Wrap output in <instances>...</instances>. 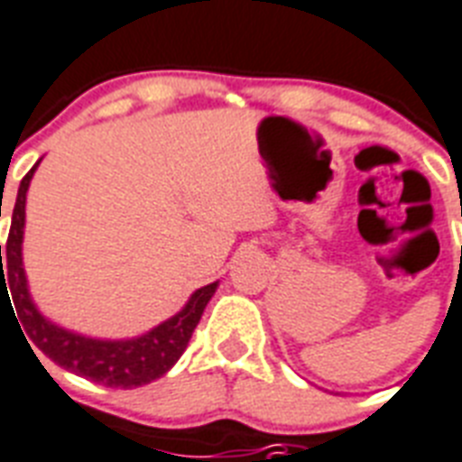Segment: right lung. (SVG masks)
Segmentation results:
<instances>
[{
	"mask_svg": "<svg viewBox=\"0 0 462 462\" xmlns=\"http://www.w3.org/2000/svg\"><path fill=\"white\" fill-rule=\"evenodd\" d=\"M38 164H41V160L35 162L31 171L21 179L16 203H14L12 210V230H9V239H6V263H2L0 245V300L5 293L6 298L12 293L14 308H16L21 327H23L21 334L26 331L23 339L29 337L26 344L33 341L35 348H41L45 356L65 371L101 383L106 387H125V390L147 385V383L162 378L186 351L193 329L200 322V315H203L210 298L216 295L220 281L193 291L191 298L176 315L154 325L147 332L137 334V337H128V339H97V337H87V334L55 325L52 319H48L41 310L35 308L31 291H28L26 269H23L26 193ZM6 287L10 288L9 291H5Z\"/></svg>",
	"mask_w": 462,
	"mask_h": 462,
	"instance_id": "obj_1",
	"label": "right lung"
}]
</instances>
